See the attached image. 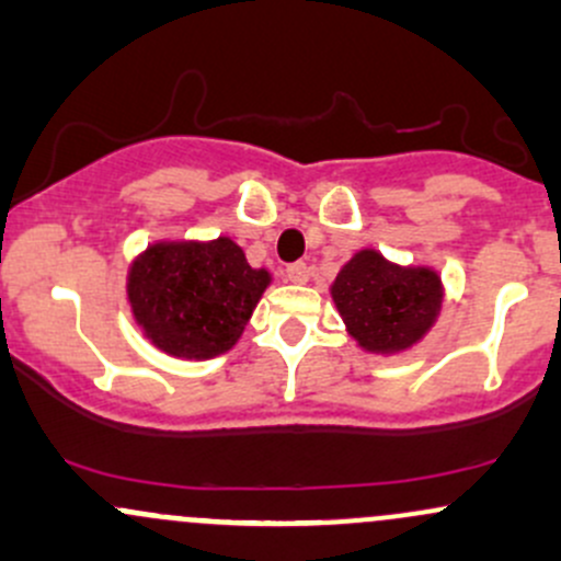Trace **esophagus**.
<instances>
[{
    "label": "esophagus",
    "instance_id": "1",
    "mask_svg": "<svg viewBox=\"0 0 561 561\" xmlns=\"http://www.w3.org/2000/svg\"><path fill=\"white\" fill-rule=\"evenodd\" d=\"M309 276H311V271L306 263H290V266H287V279H290L293 285H306V282H309Z\"/></svg>",
    "mask_w": 561,
    "mask_h": 561
}]
</instances>
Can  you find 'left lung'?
<instances>
[{"label":"left lung","instance_id":"obj_1","mask_svg":"<svg viewBox=\"0 0 561 561\" xmlns=\"http://www.w3.org/2000/svg\"><path fill=\"white\" fill-rule=\"evenodd\" d=\"M346 332L367 354H404L428 335L445 306V285L431 266H402L375 248L343 263L330 285Z\"/></svg>","mask_w":561,"mask_h":561}]
</instances>
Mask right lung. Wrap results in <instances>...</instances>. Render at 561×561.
<instances>
[{
    "instance_id": "add662e5",
    "label": "right lung",
    "mask_w": 561,
    "mask_h": 561,
    "mask_svg": "<svg viewBox=\"0 0 561 561\" xmlns=\"http://www.w3.org/2000/svg\"><path fill=\"white\" fill-rule=\"evenodd\" d=\"M271 282L231 237L157 239L133 257L125 293L153 348L202 362L237 346Z\"/></svg>"
}]
</instances>
